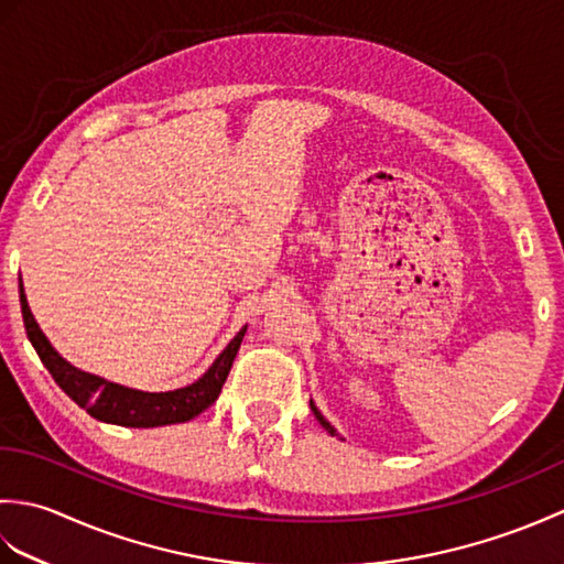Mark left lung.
Listing matches in <instances>:
<instances>
[{
    "label": "left lung",
    "mask_w": 564,
    "mask_h": 564,
    "mask_svg": "<svg viewBox=\"0 0 564 564\" xmlns=\"http://www.w3.org/2000/svg\"><path fill=\"white\" fill-rule=\"evenodd\" d=\"M310 410H313V412H315V416H317V422H319L322 426H325V429L329 431V434H332V436H337V431H334V426H332V424L327 422V419L319 414V410H317V406H315V402H310Z\"/></svg>",
    "instance_id": "8db88e82"
}]
</instances>
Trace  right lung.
Listing matches in <instances>:
<instances>
[{
	"label": "right lung",
	"mask_w": 564,
	"mask_h": 564,
	"mask_svg": "<svg viewBox=\"0 0 564 564\" xmlns=\"http://www.w3.org/2000/svg\"><path fill=\"white\" fill-rule=\"evenodd\" d=\"M19 293L23 327H26L29 341L33 344V349L39 354L43 366L47 368V373H51L57 386L65 390L69 400H75L82 410H87V414L99 419V422L118 426L150 429L182 424L198 416L203 410H208V406L218 400L227 373H230L232 361L239 351V344H242V337L247 332V327L239 329L237 337L225 346V351L215 358L206 373L196 382H191V386L170 392H142L133 388H123L118 386V382H109L99 376L84 373V370L67 364L65 358L53 349L51 341H47V337L39 327V322L33 319L21 279Z\"/></svg>",
	"instance_id": "obj_1"
}]
</instances>
